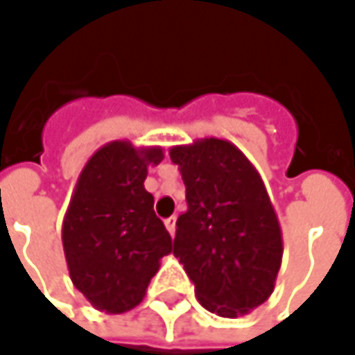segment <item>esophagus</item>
Segmentation results:
<instances>
[{
    "instance_id": "obj_1",
    "label": "esophagus",
    "mask_w": 355,
    "mask_h": 355,
    "mask_svg": "<svg viewBox=\"0 0 355 355\" xmlns=\"http://www.w3.org/2000/svg\"><path fill=\"white\" fill-rule=\"evenodd\" d=\"M165 227L171 235H175V229H177V218L175 216H171V218L165 219Z\"/></svg>"
}]
</instances>
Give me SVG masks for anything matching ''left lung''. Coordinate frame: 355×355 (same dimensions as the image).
Instances as JSON below:
<instances>
[{
  "label": "left lung",
  "mask_w": 355,
  "mask_h": 355,
  "mask_svg": "<svg viewBox=\"0 0 355 355\" xmlns=\"http://www.w3.org/2000/svg\"><path fill=\"white\" fill-rule=\"evenodd\" d=\"M187 187L175 257L198 301L225 319L248 315L272 295L284 254L282 229L266 187L227 139L202 137L168 151Z\"/></svg>",
  "instance_id": "obj_1"
}]
</instances>
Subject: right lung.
Segmentation results:
<instances>
[{"label": "right lung", "instance_id": "obj_1", "mask_svg": "<svg viewBox=\"0 0 355 355\" xmlns=\"http://www.w3.org/2000/svg\"><path fill=\"white\" fill-rule=\"evenodd\" d=\"M163 147L108 141L89 157L69 200L62 245L69 278L103 313L120 315L146 297L173 241L144 187Z\"/></svg>", "mask_w": 355, "mask_h": 355}]
</instances>
